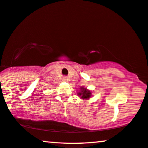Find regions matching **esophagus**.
<instances>
[{
    "mask_svg": "<svg viewBox=\"0 0 148 148\" xmlns=\"http://www.w3.org/2000/svg\"><path fill=\"white\" fill-rule=\"evenodd\" d=\"M64 81H65V82H67L68 81V78H66V77H65V78H64Z\"/></svg>",
    "mask_w": 148,
    "mask_h": 148,
    "instance_id": "esophagus-1",
    "label": "esophagus"
}]
</instances>
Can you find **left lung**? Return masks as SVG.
Segmentation results:
<instances>
[{
  "instance_id": "1",
  "label": "left lung",
  "mask_w": 148,
  "mask_h": 148,
  "mask_svg": "<svg viewBox=\"0 0 148 148\" xmlns=\"http://www.w3.org/2000/svg\"><path fill=\"white\" fill-rule=\"evenodd\" d=\"M92 91L89 90L86 88L84 86H82L79 88V91H78L77 95H78L83 100H88L90 99L92 96Z\"/></svg>"
}]
</instances>
